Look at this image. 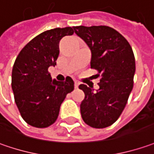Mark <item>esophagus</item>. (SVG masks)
<instances>
[{"label":"esophagus","mask_w":154,"mask_h":154,"mask_svg":"<svg viewBox=\"0 0 154 154\" xmlns=\"http://www.w3.org/2000/svg\"><path fill=\"white\" fill-rule=\"evenodd\" d=\"M79 84H80V83L78 82H75V88H77L78 86H79Z\"/></svg>","instance_id":"34e87169"}]
</instances>
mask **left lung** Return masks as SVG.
Segmentation results:
<instances>
[{
    "instance_id": "obj_1",
    "label": "left lung",
    "mask_w": 154,
    "mask_h": 154,
    "mask_svg": "<svg viewBox=\"0 0 154 154\" xmlns=\"http://www.w3.org/2000/svg\"><path fill=\"white\" fill-rule=\"evenodd\" d=\"M73 29L91 50V68L101 75L96 92L85 84L79 85L85 94L80 105L82 119L92 128H106L119 118L133 88L134 53L128 41L109 26L80 25Z\"/></svg>"
}]
</instances>
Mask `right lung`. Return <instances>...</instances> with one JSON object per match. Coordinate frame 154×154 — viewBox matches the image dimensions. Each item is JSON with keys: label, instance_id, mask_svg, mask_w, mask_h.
I'll use <instances>...</instances> for the list:
<instances>
[{"label": "right lung", "instance_id": "1", "mask_svg": "<svg viewBox=\"0 0 154 154\" xmlns=\"http://www.w3.org/2000/svg\"><path fill=\"white\" fill-rule=\"evenodd\" d=\"M72 27L48 29L36 35L17 56L12 72L14 100L23 119L35 128H47L55 122L67 94L74 89L70 77L52 80L48 67L56 66L59 43L72 35Z\"/></svg>", "mask_w": 154, "mask_h": 154}]
</instances>
